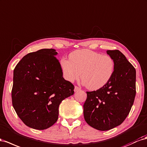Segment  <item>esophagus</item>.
<instances>
[{
    "instance_id": "obj_1",
    "label": "esophagus",
    "mask_w": 147,
    "mask_h": 147,
    "mask_svg": "<svg viewBox=\"0 0 147 147\" xmlns=\"http://www.w3.org/2000/svg\"><path fill=\"white\" fill-rule=\"evenodd\" d=\"M80 90H81V88H80V87H78V86H75V88H74V91H75V92H77V91Z\"/></svg>"
}]
</instances>
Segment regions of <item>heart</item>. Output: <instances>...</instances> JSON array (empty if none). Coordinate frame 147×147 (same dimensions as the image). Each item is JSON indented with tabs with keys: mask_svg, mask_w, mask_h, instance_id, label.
Listing matches in <instances>:
<instances>
[{
	"mask_svg": "<svg viewBox=\"0 0 147 147\" xmlns=\"http://www.w3.org/2000/svg\"><path fill=\"white\" fill-rule=\"evenodd\" d=\"M114 61L108 55H101L91 50H78L62 59L61 66L67 80L72 82L80 77L90 90H98L108 83L114 73Z\"/></svg>",
	"mask_w": 147,
	"mask_h": 147,
	"instance_id": "obj_1",
	"label": "heart"
}]
</instances>
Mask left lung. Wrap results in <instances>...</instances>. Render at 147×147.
Returning a JSON list of instances; mask_svg holds the SVG:
<instances>
[{
	"mask_svg": "<svg viewBox=\"0 0 147 147\" xmlns=\"http://www.w3.org/2000/svg\"><path fill=\"white\" fill-rule=\"evenodd\" d=\"M114 61L111 80L100 89L86 92L83 114L87 124L99 130L121 125L129 114L136 94V71L119 50H108Z\"/></svg>",
	"mask_w": 147,
	"mask_h": 147,
	"instance_id": "left-lung-1",
	"label": "left lung"
}]
</instances>
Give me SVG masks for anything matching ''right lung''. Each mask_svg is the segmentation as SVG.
<instances>
[{"instance_id":"add662e5","label":"right lung","mask_w":147,"mask_h":147,"mask_svg":"<svg viewBox=\"0 0 147 147\" xmlns=\"http://www.w3.org/2000/svg\"><path fill=\"white\" fill-rule=\"evenodd\" d=\"M54 49L25 55L15 67L12 105L18 116L31 128L44 130L57 122L59 106L74 93V85L63 78Z\"/></svg>"}]
</instances>
